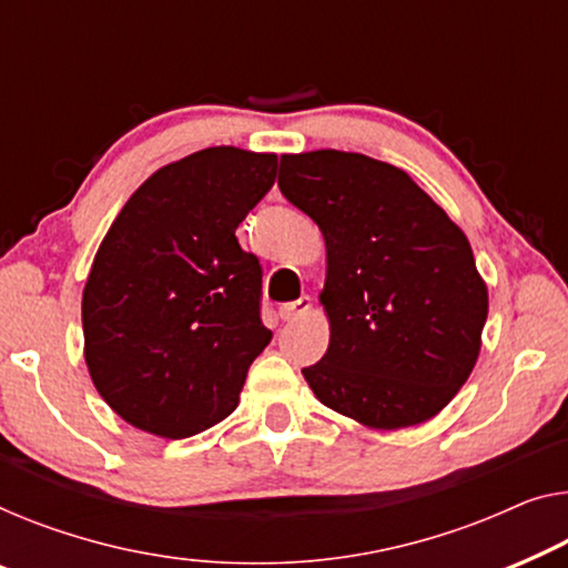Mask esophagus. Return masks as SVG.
Here are the masks:
<instances>
[{"label": "esophagus", "mask_w": 568, "mask_h": 568, "mask_svg": "<svg viewBox=\"0 0 568 568\" xmlns=\"http://www.w3.org/2000/svg\"><path fill=\"white\" fill-rule=\"evenodd\" d=\"M308 311H311V298H308V295H303V298L293 301V303H283L281 318L283 321H298L303 316H308Z\"/></svg>", "instance_id": "1"}]
</instances>
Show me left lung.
<instances>
[{
	"instance_id": "8db88e82",
	"label": "left lung",
	"mask_w": 568,
	"mask_h": 568,
	"mask_svg": "<svg viewBox=\"0 0 568 568\" xmlns=\"http://www.w3.org/2000/svg\"><path fill=\"white\" fill-rule=\"evenodd\" d=\"M277 185L326 244L313 395L375 430L438 416L477 365L489 308L467 234L403 168L359 152L283 155Z\"/></svg>"
}]
</instances>
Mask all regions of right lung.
<instances>
[{
    "instance_id": "1",
    "label": "right lung",
    "mask_w": 568,
    "mask_h": 568,
    "mask_svg": "<svg viewBox=\"0 0 568 568\" xmlns=\"http://www.w3.org/2000/svg\"><path fill=\"white\" fill-rule=\"evenodd\" d=\"M275 175V152L199 150L158 168L101 240L83 285V359L130 426L189 438L240 405L273 332L260 321V262L234 232Z\"/></svg>"
}]
</instances>
